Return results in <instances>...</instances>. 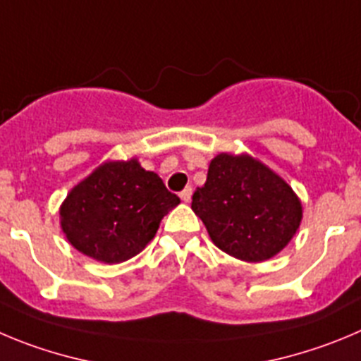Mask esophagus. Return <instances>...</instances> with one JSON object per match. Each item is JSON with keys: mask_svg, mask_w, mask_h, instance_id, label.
I'll list each match as a JSON object with an SVG mask.
<instances>
[{"mask_svg": "<svg viewBox=\"0 0 361 361\" xmlns=\"http://www.w3.org/2000/svg\"><path fill=\"white\" fill-rule=\"evenodd\" d=\"M191 193H193V191H191V188H186V190H183L180 191V198H183V202H190L191 200Z\"/></svg>", "mask_w": 361, "mask_h": 361, "instance_id": "esophagus-1", "label": "esophagus"}]
</instances>
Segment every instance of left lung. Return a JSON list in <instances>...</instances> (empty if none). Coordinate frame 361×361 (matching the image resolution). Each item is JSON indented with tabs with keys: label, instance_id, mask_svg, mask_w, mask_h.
Wrapping results in <instances>:
<instances>
[{
	"label": "left lung",
	"instance_id": "1",
	"mask_svg": "<svg viewBox=\"0 0 361 361\" xmlns=\"http://www.w3.org/2000/svg\"><path fill=\"white\" fill-rule=\"evenodd\" d=\"M191 209L220 250L249 263L288 245L302 220L300 200L276 171L247 154H218Z\"/></svg>",
	"mask_w": 361,
	"mask_h": 361
}]
</instances>
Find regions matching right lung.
Segmentation results:
<instances>
[{
  "label": "right lung",
  "instance_id": "add662e5",
  "mask_svg": "<svg viewBox=\"0 0 361 361\" xmlns=\"http://www.w3.org/2000/svg\"><path fill=\"white\" fill-rule=\"evenodd\" d=\"M178 204L180 198L137 159L107 161L69 191L61 227L78 252L121 263L150 243L164 214Z\"/></svg>",
  "mask_w": 361,
  "mask_h": 361
}]
</instances>
